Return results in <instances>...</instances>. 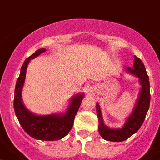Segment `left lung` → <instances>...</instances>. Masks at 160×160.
<instances>
[{"mask_svg":"<svg viewBox=\"0 0 160 160\" xmlns=\"http://www.w3.org/2000/svg\"><path fill=\"white\" fill-rule=\"evenodd\" d=\"M134 58L135 62L133 67H126V71L128 73L139 78L141 84V89L134 110L132 111L129 118H127L122 128L111 129L105 126L102 122L99 105L98 103L96 104V111L98 118V132L101 136L106 141L120 142L129 138L130 136L136 133L143 124L146 113L150 108V92L149 76L146 73V70L142 61L136 56Z\"/></svg>","mask_w":160,"mask_h":160,"instance_id":"1","label":"left lung"}]
</instances>
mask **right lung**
<instances>
[{"label": "right lung", "mask_w": 160, "mask_h": 160, "mask_svg": "<svg viewBox=\"0 0 160 160\" xmlns=\"http://www.w3.org/2000/svg\"><path fill=\"white\" fill-rule=\"evenodd\" d=\"M45 51V48L38 49L24 61L15 85L14 108L20 125L24 132L31 137L41 141H57L67 136L73 127L75 116L80 108L84 94L79 93L73 96L67 112L63 114L38 116L32 113L24 107L22 102L21 92L25 80L27 67L31 59H33Z\"/></svg>", "instance_id": "1"}]
</instances>
